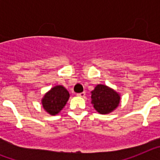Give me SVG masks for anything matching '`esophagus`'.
<instances>
[{
  "mask_svg": "<svg viewBox=\"0 0 160 160\" xmlns=\"http://www.w3.org/2000/svg\"><path fill=\"white\" fill-rule=\"evenodd\" d=\"M77 96H78V97H81V98H84L85 96H86V93L85 92L79 93V94H77Z\"/></svg>",
  "mask_w": 160,
  "mask_h": 160,
  "instance_id": "obj_1",
  "label": "esophagus"
}]
</instances>
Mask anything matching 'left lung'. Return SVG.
<instances>
[{
	"instance_id": "obj_1",
	"label": "left lung",
	"mask_w": 160,
	"mask_h": 160,
	"mask_svg": "<svg viewBox=\"0 0 160 160\" xmlns=\"http://www.w3.org/2000/svg\"><path fill=\"white\" fill-rule=\"evenodd\" d=\"M91 104L96 111L102 114H107L114 111L119 105L121 96L119 93L107 87L98 84L91 91Z\"/></svg>"
}]
</instances>
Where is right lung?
Instances as JSON below:
<instances>
[{"instance_id": "obj_1", "label": "right lung", "mask_w": 160, "mask_h": 160, "mask_svg": "<svg viewBox=\"0 0 160 160\" xmlns=\"http://www.w3.org/2000/svg\"><path fill=\"white\" fill-rule=\"evenodd\" d=\"M69 98L70 93L63 86H55L42 98V107L50 115H56L64 108Z\"/></svg>"}]
</instances>
